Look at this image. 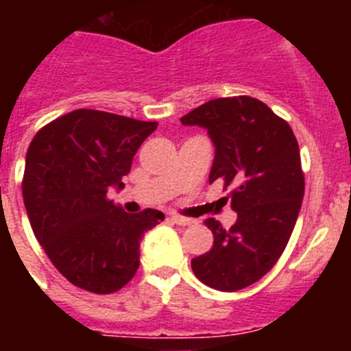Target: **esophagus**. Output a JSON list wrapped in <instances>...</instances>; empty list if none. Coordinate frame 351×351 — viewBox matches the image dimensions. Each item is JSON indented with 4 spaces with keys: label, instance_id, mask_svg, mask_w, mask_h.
<instances>
[{
    "label": "esophagus",
    "instance_id": "1",
    "mask_svg": "<svg viewBox=\"0 0 351 351\" xmlns=\"http://www.w3.org/2000/svg\"><path fill=\"white\" fill-rule=\"evenodd\" d=\"M169 219H171L173 222H175V224H178V226H190V224H193V219H189V217H182V215H176V214H173V215H169Z\"/></svg>",
    "mask_w": 351,
    "mask_h": 351
}]
</instances>
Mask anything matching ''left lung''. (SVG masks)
I'll return each instance as SVG.
<instances>
[{"label": "left lung", "instance_id": "1", "mask_svg": "<svg viewBox=\"0 0 351 351\" xmlns=\"http://www.w3.org/2000/svg\"><path fill=\"white\" fill-rule=\"evenodd\" d=\"M207 129L215 146L208 183L222 180L238 221L215 219L212 250L192 260L202 284L236 292L260 280L284 253L304 198L299 144L284 119L251 97L217 98L180 119ZM228 200V198H226Z\"/></svg>", "mask_w": 351, "mask_h": 351}]
</instances>
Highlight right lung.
<instances>
[{
	"mask_svg": "<svg viewBox=\"0 0 351 351\" xmlns=\"http://www.w3.org/2000/svg\"><path fill=\"white\" fill-rule=\"evenodd\" d=\"M156 129L158 122L80 108L32 139L22 183L28 221L73 285L112 293L136 275L141 241L165 214L153 208L127 214L107 193L123 189L122 176Z\"/></svg>",
	"mask_w": 351,
	"mask_h": 351,
	"instance_id": "1",
	"label": "right lung"
}]
</instances>
